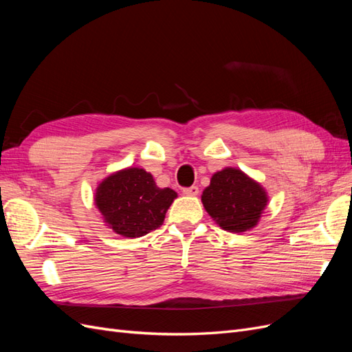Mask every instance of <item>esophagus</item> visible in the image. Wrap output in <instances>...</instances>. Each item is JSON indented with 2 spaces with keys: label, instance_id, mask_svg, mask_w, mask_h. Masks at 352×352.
I'll list each match as a JSON object with an SVG mask.
<instances>
[{
  "label": "esophagus",
  "instance_id": "obj_1",
  "mask_svg": "<svg viewBox=\"0 0 352 352\" xmlns=\"http://www.w3.org/2000/svg\"><path fill=\"white\" fill-rule=\"evenodd\" d=\"M182 192H184L185 195L195 197V195H198V194H199V189H198V186H189V188H184Z\"/></svg>",
  "mask_w": 352,
  "mask_h": 352
}]
</instances>
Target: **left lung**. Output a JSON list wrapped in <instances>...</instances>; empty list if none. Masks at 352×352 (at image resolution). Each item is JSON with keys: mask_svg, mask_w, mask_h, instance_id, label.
I'll list each match as a JSON object with an SVG mask.
<instances>
[{"mask_svg": "<svg viewBox=\"0 0 352 352\" xmlns=\"http://www.w3.org/2000/svg\"><path fill=\"white\" fill-rule=\"evenodd\" d=\"M201 201L221 229L238 233L257 225L269 198L261 185L239 168L226 167L212 175Z\"/></svg>", "mask_w": 352, "mask_h": 352, "instance_id": "left-lung-1", "label": "left lung"}]
</instances>
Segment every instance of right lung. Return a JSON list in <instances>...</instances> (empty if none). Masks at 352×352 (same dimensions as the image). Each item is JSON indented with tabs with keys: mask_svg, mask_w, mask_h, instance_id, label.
<instances>
[{
	"mask_svg": "<svg viewBox=\"0 0 352 352\" xmlns=\"http://www.w3.org/2000/svg\"><path fill=\"white\" fill-rule=\"evenodd\" d=\"M176 197L173 189L158 188L144 168L129 167L102 180L95 190V206L116 233L140 238L163 225Z\"/></svg>",
	"mask_w": 352,
	"mask_h": 352,
	"instance_id": "1",
	"label": "right lung"
}]
</instances>
